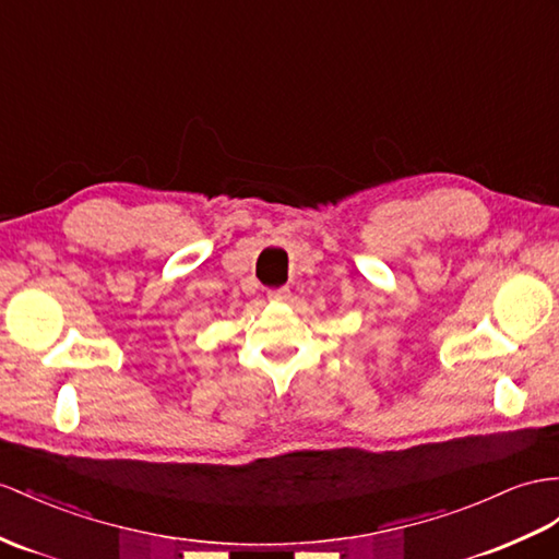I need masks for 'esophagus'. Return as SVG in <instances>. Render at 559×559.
I'll return each mask as SVG.
<instances>
[{"label": "esophagus", "mask_w": 559, "mask_h": 559, "mask_svg": "<svg viewBox=\"0 0 559 559\" xmlns=\"http://www.w3.org/2000/svg\"><path fill=\"white\" fill-rule=\"evenodd\" d=\"M266 295L271 302H285L290 297V288H271Z\"/></svg>", "instance_id": "1"}]
</instances>
